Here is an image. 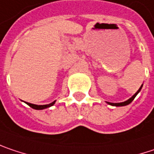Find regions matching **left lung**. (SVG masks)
I'll return each mask as SVG.
<instances>
[{"instance_id": "left-lung-1", "label": "left lung", "mask_w": 154, "mask_h": 154, "mask_svg": "<svg viewBox=\"0 0 154 154\" xmlns=\"http://www.w3.org/2000/svg\"><path fill=\"white\" fill-rule=\"evenodd\" d=\"M143 86V85H142ZM142 86L140 87V88L137 90V92H136V94L132 96V97H131L129 100H127V101H125V102H124V103H108L109 104H110V105H112V106H125V105H128L129 103H131L133 100H134V98L136 97V95H137V94L139 93V91L141 90V88H142Z\"/></svg>"}]
</instances>
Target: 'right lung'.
<instances>
[{"label": "right lung", "instance_id": "right-lung-1", "mask_svg": "<svg viewBox=\"0 0 154 154\" xmlns=\"http://www.w3.org/2000/svg\"><path fill=\"white\" fill-rule=\"evenodd\" d=\"M55 103V101L54 102H52L51 103H50V104H46V105H36V104H32V103H27V104L29 106V107H31L32 109H46V108H49L51 106H52V105Z\"/></svg>", "mask_w": 154, "mask_h": 154}]
</instances>
